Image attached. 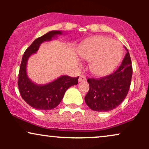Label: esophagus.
<instances>
[{
  "mask_svg": "<svg viewBox=\"0 0 149 149\" xmlns=\"http://www.w3.org/2000/svg\"><path fill=\"white\" fill-rule=\"evenodd\" d=\"M85 80H86V77H85L84 75H80L79 78H78V81L79 82L85 81Z\"/></svg>",
  "mask_w": 149,
  "mask_h": 149,
  "instance_id": "esophagus-1",
  "label": "esophagus"
}]
</instances>
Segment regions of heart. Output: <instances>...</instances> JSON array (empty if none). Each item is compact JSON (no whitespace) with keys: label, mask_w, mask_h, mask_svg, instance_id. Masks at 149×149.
<instances>
[{"label":"heart","mask_w":149,"mask_h":149,"mask_svg":"<svg viewBox=\"0 0 149 149\" xmlns=\"http://www.w3.org/2000/svg\"><path fill=\"white\" fill-rule=\"evenodd\" d=\"M122 54L120 43L106 36L92 38L85 42L80 51L83 59L91 61L90 70L97 76L111 72L118 64Z\"/></svg>","instance_id":"b5f03b06"}]
</instances>
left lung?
I'll list each match as a JSON object with an SVG mask.
<instances>
[{
  "label": "left lung",
  "instance_id": "8db88e82",
  "mask_svg": "<svg viewBox=\"0 0 149 149\" xmlns=\"http://www.w3.org/2000/svg\"><path fill=\"white\" fill-rule=\"evenodd\" d=\"M132 76V66L127 51L121 64L111 74L87 80L90 85L89 91L85 97L87 105L96 111H109L116 109L127 96Z\"/></svg>",
  "mask_w": 149,
  "mask_h": 149
}]
</instances>
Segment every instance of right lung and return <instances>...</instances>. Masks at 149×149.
Returning <instances> with one entry per match:
<instances>
[{"instance_id": "right-lung-1", "label": "right lung", "mask_w": 149, "mask_h": 149, "mask_svg": "<svg viewBox=\"0 0 149 149\" xmlns=\"http://www.w3.org/2000/svg\"><path fill=\"white\" fill-rule=\"evenodd\" d=\"M61 31H52L36 39L24 52L22 59L18 78V88L23 100L29 105L38 110H50L59 105L65 92L70 87L77 85L78 77L72 78L62 76L52 83L38 85L32 83L26 74V63L29 57L38 49L44 41H48L52 37L60 35Z\"/></svg>"}]
</instances>
